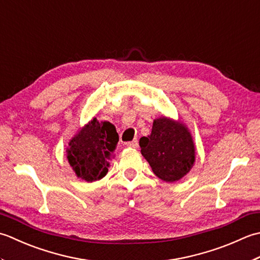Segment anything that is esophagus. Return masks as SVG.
<instances>
[{
  "label": "esophagus",
  "instance_id": "esophagus-1",
  "mask_svg": "<svg viewBox=\"0 0 260 260\" xmlns=\"http://www.w3.org/2000/svg\"><path fill=\"white\" fill-rule=\"evenodd\" d=\"M126 147L129 148H138V140H134V141H130V142H126Z\"/></svg>",
  "mask_w": 260,
  "mask_h": 260
}]
</instances>
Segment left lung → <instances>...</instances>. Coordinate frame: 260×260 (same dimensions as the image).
Returning <instances> with one entry per match:
<instances>
[{
  "label": "left lung",
  "instance_id": "left-lung-1",
  "mask_svg": "<svg viewBox=\"0 0 260 260\" xmlns=\"http://www.w3.org/2000/svg\"><path fill=\"white\" fill-rule=\"evenodd\" d=\"M141 155L161 181L182 179L195 162V145L188 128L179 120L161 115L153 120L151 134L139 140Z\"/></svg>",
  "mask_w": 260,
  "mask_h": 260
}]
</instances>
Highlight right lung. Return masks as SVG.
I'll use <instances>...</instances> for the list:
<instances>
[{
	"instance_id": "1",
	"label": "right lung",
	"mask_w": 260,
	"mask_h": 260,
	"mask_svg": "<svg viewBox=\"0 0 260 260\" xmlns=\"http://www.w3.org/2000/svg\"><path fill=\"white\" fill-rule=\"evenodd\" d=\"M119 135L109 121L93 118L77 131L66 149L67 160L78 178L92 183L107 175Z\"/></svg>"
}]
</instances>
